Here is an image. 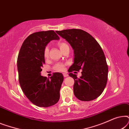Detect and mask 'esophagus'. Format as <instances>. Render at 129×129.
<instances>
[{
    "mask_svg": "<svg viewBox=\"0 0 129 129\" xmlns=\"http://www.w3.org/2000/svg\"><path fill=\"white\" fill-rule=\"evenodd\" d=\"M63 76H64V77H66L68 76V74H66V73H63Z\"/></svg>",
    "mask_w": 129,
    "mask_h": 129,
    "instance_id": "obj_1",
    "label": "esophagus"
}]
</instances>
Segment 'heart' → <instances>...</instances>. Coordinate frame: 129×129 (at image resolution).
Here are the masks:
<instances>
[{"label":"heart","instance_id":"heart-1","mask_svg":"<svg viewBox=\"0 0 129 129\" xmlns=\"http://www.w3.org/2000/svg\"><path fill=\"white\" fill-rule=\"evenodd\" d=\"M58 46H59V48L61 50V52H63V51L64 50L66 47H69L68 44L64 43V42H59V43H58ZM49 53V49L48 48V47H46L43 51V56L45 59L48 58ZM54 69L57 70V71L61 72L64 70V64H63V63H57V64H56L55 66H54Z\"/></svg>","mask_w":129,"mask_h":129}]
</instances>
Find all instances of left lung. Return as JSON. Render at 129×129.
Masks as SVG:
<instances>
[{
	"instance_id": "1",
	"label": "left lung",
	"mask_w": 129,
	"mask_h": 129,
	"mask_svg": "<svg viewBox=\"0 0 129 129\" xmlns=\"http://www.w3.org/2000/svg\"><path fill=\"white\" fill-rule=\"evenodd\" d=\"M74 50V63L69 69V75L75 80L74 94L82 101L98 98L106 86L108 66L104 52L98 42L89 33L81 29L56 31ZM82 69L78 78L73 71Z\"/></svg>"
}]
</instances>
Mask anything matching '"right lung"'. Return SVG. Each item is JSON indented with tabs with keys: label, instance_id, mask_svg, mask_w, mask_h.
<instances>
[{
	"label": "right lung",
	"instance_id": "right-lung-1",
	"mask_svg": "<svg viewBox=\"0 0 129 129\" xmlns=\"http://www.w3.org/2000/svg\"><path fill=\"white\" fill-rule=\"evenodd\" d=\"M59 39L53 30L35 32L24 40L19 51L17 61L19 83L25 96L37 106H52L60 99L62 74L54 73L50 79L40 75L45 63L44 49L51 40Z\"/></svg>",
	"mask_w": 129,
	"mask_h": 129
}]
</instances>
